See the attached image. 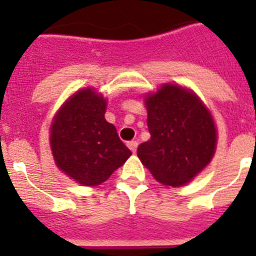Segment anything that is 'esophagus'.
<instances>
[{"label":"esophagus","instance_id":"1","mask_svg":"<svg viewBox=\"0 0 256 256\" xmlns=\"http://www.w3.org/2000/svg\"><path fill=\"white\" fill-rule=\"evenodd\" d=\"M128 148H130V150H132V152H136V148H138V142H136V140H130V142H128Z\"/></svg>","mask_w":256,"mask_h":256}]
</instances>
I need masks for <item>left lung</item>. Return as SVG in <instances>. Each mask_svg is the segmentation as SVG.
Listing matches in <instances>:
<instances>
[{
    "instance_id": "8db88e82",
    "label": "left lung",
    "mask_w": 256,
    "mask_h": 256,
    "mask_svg": "<svg viewBox=\"0 0 256 256\" xmlns=\"http://www.w3.org/2000/svg\"><path fill=\"white\" fill-rule=\"evenodd\" d=\"M150 140L136 154L158 182L178 187L206 168L216 132L210 112L186 88L164 85L146 100Z\"/></svg>"
}]
</instances>
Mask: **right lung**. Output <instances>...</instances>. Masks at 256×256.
<instances>
[{"mask_svg": "<svg viewBox=\"0 0 256 256\" xmlns=\"http://www.w3.org/2000/svg\"><path fill=\"white\" fill-rule=\"evenodd\" d=\"M106 100L84 88L58 112L52 124V152L64 172L84 186H96L110 178L132 152L104 120Z\"/></svg>", "mask_w": 256, "mask_h": 256, "instance_id": "add662e5", "label": "right lung"}]
</instances>
